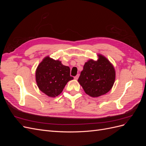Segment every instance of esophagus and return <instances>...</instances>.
Instances as JSON below:
<instances>
[{"instance_id": "34e87169", "label": "esophagus", "mask_w": 146, "mask_h": 146, "mask_svg": "<svg viewBox=\"0 0 146 146\" xmlns=\"http://www.w3.org/2000/svg\"><path fill=\"white\" fill-rule=\"evenodd\" d=\"M78 77H79V74H77L76 76H75V77H74V78L76 79V80H77V79L78 78Z\"/></svg>"}]
</instances>
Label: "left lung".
<instances>
[{"instance_id":"obj_1","label":"left lung","mask_w":146,"mask_h":146,"mask_svg":"<svg viewBox=\"0 0 146 146\" xmlns=\"http://www.w3.org/2000/svg\"><path fill=\"white\" fill-rule=\"evenodd\" d=\"M99 56L97 61L90 60L85 64L78 79L85 92L92 98L107 93L115 80L113 65L104 56Z\"/></svg>"}]
</instances>
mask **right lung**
<instances>
[{
  "instance_id": "add662e5",
  "label": "right lung",
  "mask_w": 146,
  "mask_h": 146,
  "mask_svg": "<svg viewBox=\"0 0 146 146\" xmlns=\"http://www.w3.org/2000/svg\"><path fill=\"white\" fill-rule=\"evenodd\" d=\"M73 78L70 76L69 67L48 56L42 60L36 69V81L39 89L49 97L58 96L66 83Z\"/></svg>"
}]
</instances>
